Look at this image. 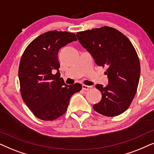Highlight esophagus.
I'll return each mask as SVG.
<instances>
[{
  "instance_id": "esophagus-1",
  "label": "esophagus",
  "mask_w": 154,
  "mask_h": 154,
  "mask_svg": "<svg viewBox=\"0 0 154 154\" xmlns=\"http://www.w3.org/2000/svg\"><path fill=\"white\" fill-rule=\"evenodd\" d=\"M91 88H92L91 86H87V85H82V89L85 90V91H88V90L91 89Z\"/></svg>"
}]
</instances>
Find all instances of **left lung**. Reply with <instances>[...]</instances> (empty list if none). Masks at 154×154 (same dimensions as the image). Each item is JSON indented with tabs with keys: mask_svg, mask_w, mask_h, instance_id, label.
Listing matches in <instances>:
<instances>
[{
	"mask_svg": "<svg viewBox=\"0 0 154 154\" xmlns=\"http://www.w3.org/2000/svg\"><path fill=\"white\" fill-rule=\"evenodd\" d=\"M79 42L94 59L98 66L106 67L108 84L96 85L101 100L94 110L115 117L130 107L136 94L140 76L139 57L129 38L110 26H102L77 33Z\"/></svg>",
	"mask_w": 154,
	"mask_h": 154,
	"instance_id": "8db88e82",
	"label": "left lung"
}]
</instances>
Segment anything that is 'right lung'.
Here are the masks:
<instances>
[{
	"instance_id": "1",
	"label": "right lung",
	"mask_w": 154,
	"mask_h": 154,
	"mask_svg": "<svg viewBox=\"0 0 154 154\" xmlns=\"http://www.w3.org/2000/svg\"><path fill=\"white\" fill-rule=\"evenodd\" d=\"M74 41H77L74 33L50 31L33 40L22 54L18 70L20 93L40 120L51 121L63 116L71 96L81 91L80 84L65 85L59 72L58 51Z\"/></svg>"
}]
</instances>
